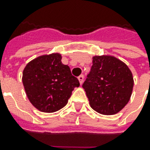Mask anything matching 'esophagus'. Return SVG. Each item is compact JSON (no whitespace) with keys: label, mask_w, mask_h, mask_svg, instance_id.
Listing matches in <instances>:
<instances>
[{"label":"esophagus","mask_w":150,"mask_h":150,"mask_svg":"<svg viewBox=\"0 0 150 150\" xmlns=\"http://www.w3.org/2000/svg\"><path fill=\"white\" fill-rule=\"evenodd\" d=\"M78 78V81H79L80 84H83V79H84L83 75H80V76H79Z\"/></svg>","instance_id":"obj_1"}]
</instances>
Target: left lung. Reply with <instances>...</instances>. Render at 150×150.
Wrapping results in <instances>:
<instances>
[{"label": "left lung", "mask_w": 150, "mask_h": 150, "mask_svg": "<svg viewBox=\"0 0 150 150\" xmlns=\"http://www.w3.org/2000/svg\"><path fill=\"white\" fill-rule=\"evenodd\" d=\"M133 87V74L124 62L109 55L93 57L83 88L93 110L104 115L118 113L129 103Z\"/></svg>", "instance_id": "left-lung-1"}]
</instances>
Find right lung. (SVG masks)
I'll return each instance as SVG.
<instances>
[{
    "label": "right lung",
    "mask_w": 150,
    "mask_h": 150,
    "mask_svg": "<svg viewBox=\"0 0 150 150\" xmlns=\"http://www.w3.org/2000/svg\"><path fill=\"white\" fill-rule=\"evenodd\" d=\"M61 60L60 53L42 55L29 62L23 70L22 83L26 96L41 112H53L62 108L74 88L80 85L70 67Z\"/></svg>",
    "instance_id": "right-lung-1"
}]
</instances>
